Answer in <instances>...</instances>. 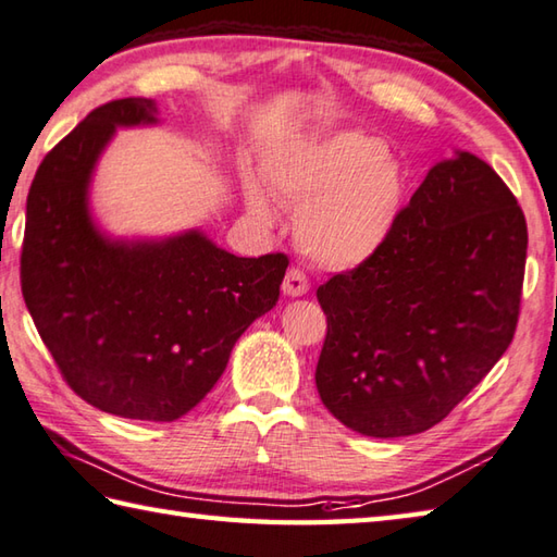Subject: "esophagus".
<instances>
[{"label":"esophagus","instance_id":"34e87169","mask_svg":"<svg viewBox=\"0 0 557 557\" xmlns=\"http://www.w3.org/2000/svg\"><path fill=\"white\" fill-rule=\"evenodd\" d=\"M310 290V284H308V276L300 269H288L286 278H284V294L288 298H300L306 296Z\"/></svg>","mask_w":557,"mask_h":557}]
</instances>
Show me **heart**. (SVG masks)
<instances>
[{"label": "heart", "instance_id": "b5f03b06", "mask_svg": "<svg viewBox=\"0 0 557 557\" xmlns=\"http://www.w3.org/2000/svg\"><path fill=\"white\" fill-rule=\"evenodd\" d=\"M263 181L298 214V242L330 269H355L392 239L408 198V173L379 136L339 129L276 151ZM244 200L261 227L276 222L271 195L244 181Z\"/></svg>", "mask_w": 557, "mask_h": 557}]
</instances>
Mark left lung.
<instances>
[{"instance_id":"left-lung-1","label":"left lung","mask_w":557,"mask_h":557,"mask_svg":"<svg viewBox=\"0 0 557 557\" xmlns=\"http://www.w3.org/2000/svg\"><path fill=\"white\" fill-rule=\"evenodd\" d=\"M529 230L490 163L428 171L382 249L318 288L320 401L369 437L423 433L490 374L519 320Z\"/></svg>"}]
</instances>
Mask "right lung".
Instances as JSON below:
<instances>
[{"instance_id": "right-lung-1", "label": "right lung", "mask_w": 557, "mask_h": 557, "mask_svg": "<svg viewBox=\"0 0 557 557\" xmlns=\"http://www.w3.org/2000/svg\"><path fill=\"white\" fill-rule=\"evenodd\" d=\"M159 107H97L38 165L26 200L22 294L73 392L104 413L175 421L218 384L232 347L276 306L288 259L234 257L202 230L120 237L92 212V181L116 129L156 126Z\"/></svg>"}]
</instances>
